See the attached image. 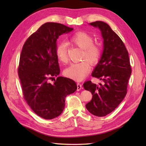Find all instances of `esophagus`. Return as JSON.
Here are the masks:
<instances>
[{"mask_svg":"<svg viewBox=\"0 0 146 146\" xmlns=\"http://www.w3.org/2000/svg\"><path fill=\"white\" fill-rule=\"evenodd\" d=\"M82 88V85L81 83H77V91H80Z\"/></svg>","mask_w":146,"mask_h":146,"instance_id":"1","label":"esophagus"}]
</instances>
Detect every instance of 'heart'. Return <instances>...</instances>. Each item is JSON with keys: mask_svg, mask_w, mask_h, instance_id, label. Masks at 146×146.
Returning <instances> with one entry per match:
<instances>
[{"mask_svg": "<svg viewBox=\"0 0 146 146\" xmlns=\"http://www.w3.org/2000/svg\"><path fill=\"white\" fill-rule=\"evenodd\" d=\"M70 41L83 49V59H86L92 64H97L100 60L102 51L100 46L94 43V39L88 34L84 32L76 33L70 38ZM55 51L59 61L63 63H67L68 45L66 42L59 43ZM88 61L83 60L79 63L71 64L65 69L64 75L70 78L81 81L88 75L91 69L90 64Z\"/></svg>", "mask_w": 146, "mask_h": 146, "instance_id": "heart-1", "label": "heart"}]
</instances>
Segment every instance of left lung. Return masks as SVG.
Here are the masks:
<instances>
[{
  "label": "left lung",
  "mask_w": 146,
  "mask_h": 146,
  "mask_svg": "<svg viewBox=\"0 0 146 146\" xmlns=\"http://www.w3.org/2000/svg\"><path fill=\"white\" fill-rule=\"evenodd\" d=\"M90 24L100 29L104 39L103 53L92 74L103 83H83L84 88L93 95L86 108L94 115L104 117L115 109L125 97L132 70L128 51L119 36L104 22Z\"/></svg>",
  "instance_id": "1"
}]
</instances>
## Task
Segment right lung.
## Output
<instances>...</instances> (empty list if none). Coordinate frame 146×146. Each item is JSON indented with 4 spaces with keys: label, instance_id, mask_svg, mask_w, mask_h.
Wrapping results in <instances>:
<instances>
[{
    "label": "right lung",
    "instance_id": "obj_1",
    "mask_svg": "<svg viewBox=\"0 0 146 146\" xmlns=\"http://www.w3.org/2000/svg\"><path fill=\"white\" fill-rule=\"evenodd\" d=\"M73 29L62 24L46 23L31 35L23 45L18 68L24 98L31 108L44 119H52L63 112L65 98L77 89L73 80L60 73L56 54L59 36Z\"/></svg>",
    "mask_w": 146,
    "mask_h": 146
}]
</instances>
